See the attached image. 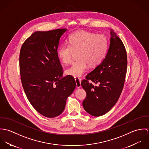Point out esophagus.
Wrapping results in <instances>:
<instances>
[{"instance_id":"1","label":"esophagus","mask_w":149,"mask_h":149,"mask_svg":"<svg viewBox=\"0 0 149 149\" xmlns=\"http://www.w3.org/2000/svg\"><path fill=\"white\" fill-rule=\"evenodd\" d=\"M74 80H75V81H76V83L77 88H80L81 86V80L78 77H75Z\"/></svg>"}]
</instances>
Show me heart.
I'll return each instance as SVG.
<instances>
[{
	"instance_id": "b5f03b06",
	"label": "heart",
	"mask_w": 149,
	"mask_h": 149,
	"mask_svg": "<svg viewBox=\"0 0 149 149\" xmlns=\"http://www.w3.org/2000/svg\"><path fill=\"white\" fill-rule=\"evenodd\" d=\"M108 49V41L104 35L79 31L69 36L68 44L60 46L57 54L64 64H68L72 62L75 53H77L78 59L66 70V73L78 77L85 73L88 65L94 67L100 64L106 55Z\"/></svg>"
}]
</instances>
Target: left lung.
Segmentation results:
<instances>
[{"label":"left lung","instance_id":"left-lung-1","mask_svg":"<svg viewBox=\"0 0 149 149\" xmlns=\"http://www.w3.org/2000/svg\"><path fill=\"white\" fill-rule=\"evenodd\" d=\"M110 45L105 59L81 83L86 95L83 102L90 115L100 116L118 102L122 92L127 67L125 46L116 33L111 31Z\"/></svg>","mask_w":149,"mask_h":149}]
</instances>
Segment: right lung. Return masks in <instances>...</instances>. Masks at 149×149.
<instances>
[{"instance_id":"right-lung-1","label":"right lung","mask_w":149,"mask_h":149,"mask_svg":"<svg viewBox=\"0 0 149 149\" xmlns=\"http://www.w3.org/2000/svg\"><path fill=\"white\" fill-rule=\"evenodd\" d=\"M66 29L36 31L22 46L19 70L23 88L32 106L43 116L54 118L65 109L76 86L74 77H63L57 54L60 39Z\"/></svg>"}]
</instances>
